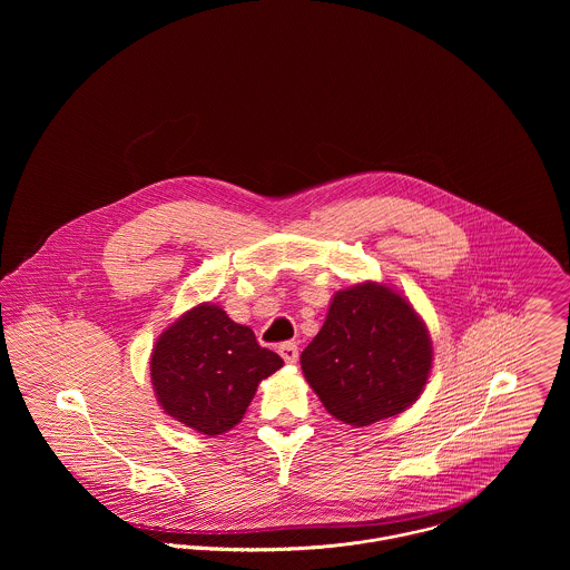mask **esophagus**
<instances>
[{
  "label": "esophagus",
  "mask_w": 570,
  "mask_h": 570,
  "mask_svg": "<svg viewBox=\"0 0 570 570\" xmlns=\"http://www.w3.org/2000/svg\"><path fill=\"white\" fill-rule=\"evenodd\" d=\"M278 353L281 357L287 362V364H296L298 362V344L296 342H283L278 346Z\"/></svg>",
  "instance_id": "esophagus-1"
}]
</instances>
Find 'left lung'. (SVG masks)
<instances>
[{
    "label": "left lung",
    "mask_w": 570,
    "mask_h": 570,
    "mask_svg": "<svg viewBox=\"0 0 570 570\" xmlns=\"http://www.w3.org/2000/svg\"><path fill=\"white\" fill-rule=\"evenodd\" d=\"M301 366L326 412L362 428L419 400L432 368V342L402 294L360 283L333 296Z\"/></svg>",
    "instance_id": "left-lung-1"
}]
</instances>
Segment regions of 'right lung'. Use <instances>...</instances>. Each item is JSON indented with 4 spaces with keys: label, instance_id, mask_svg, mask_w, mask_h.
I'll list each match as a JSON object with an SVG mask.
<instances>
[{
    "label": "right lung",
    "instance_id": "right-lung-1",
    "mask_svg": "<svg viewBox=\"0 0 570 570\" xmlns=\"http://www.w3.org/2000/svg\"><path fill=\"white\" fill-rule=\"evenodd\" d=\"M283 366L249 326L210 303L179 316L151 353V384L164 412L202 434L228 432L244 419L256 386Z\"/></svg>",
    "mask_w": 570,
    "mask_h": 570
}]
</instances>
